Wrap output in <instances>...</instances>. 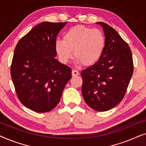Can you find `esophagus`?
<instances>
[{
  "label": "esophagus",
  "instance_id": "obj_1",
  "mask_svg": "<svg viewBox=\"0 0 146 146\" xmlns=\"http://www.w3.org/2000/svg\"><path fill=\"white\" fill-rule=\"evenodd\" d=\"M72 76H76L79 75L78 71L76 70H72Z\"/></svg>",
  "mask_w": 146,
  "mask_h": 146
}]
</instances>
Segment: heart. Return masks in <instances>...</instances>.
<instances>
[{
  "label": "heart",
  "instance_id": "obj_1",
  "mask_svg": "<svg viewBox=\"0 0 146 146\" xmlns=\"http://www.w3.org/2000/svg\"><path fill=\"white\" fill-rule=\"evenodd\" d=\"M105 44V37L100 30L78 25L66 32L63 40L56 41L55 48L60 60L64 64L70 60L73 51L76 62L90 66L101 57Z\"/></svg>",
  "mask_w": 146,
  "mask_h": 146
}]
</instances>
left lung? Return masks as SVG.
Returning <instances> with one entry per match:
<instances>
[{
  "label": "left lung",
  "instance_id": "1",
  "mask_svg": "<svg viewBox=\"0 0 146 146\" xmlns=\"http://www.w3.org/2000/svg\"><path fill=\"white\" fill-rule=\"evenodd\" d=\"M102 27L105 47L100 59L81 72L82 93L86 103L96 111L109 110L120 102L133 72L132 54L127 42L107 24Z\"/></svg>",
  "mask_w": 146,
  "mask_h": 146
}]
</instances>
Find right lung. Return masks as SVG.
I'll use <instances>...</instances> for the list:
<instances>
[{"label": "right lung", "instance_id": "obj_1", "mask_svg": "<svg viewBox=\"0 0 146 146\" xmlns=\"http://www.w3.org/2000/svg\"><path fill=\"white\" fill-rule=\"evenodd\" d=\"M66 23L43 22L19 41L11 74L16 92L25 107L36 112L51 111L61 98L72 70L55 58L58 34Z\"/></svg>", "mask_w": 146, "mask_h": 146}]
</instances>
